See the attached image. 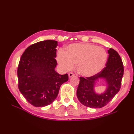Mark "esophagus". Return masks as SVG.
<instances>
[{
  "instance_id": "1",
  "label": "esophagus",
  "mask_w": 134,
  "mask_h": 134,
  "mask_svg": "<svg viewBox=\"0 0 134 134\" xmlns=\"http://www.w3.org/2000/svg\"><path fill=\"white\" fill-rule=\"evenodd\" d=\"M75 75V74L74 73H72V72H70L69 74V77L70 78H71L72 76H74Z\"/></svg>"
}]
</instances>
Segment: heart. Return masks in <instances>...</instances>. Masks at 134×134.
<instances>
[{"label":"heart","mask_w":134,"mask_h":134,"mask_svg":"<svg viewBox=\"0 0 134 134\" xmlns=\"http://www.w3.org/2000/svg\"><path fill=\"white\" fill-rule=\"evenodd\" d=\"M58 63L62 69L71 70L77 64V70L86 77L96 75L104 69L107 53L104 49L89 43L69 45L65 52L60 50L57 55Z\"/></svg>","instance_id":"obj_1"}]
</instances>
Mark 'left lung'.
<instances>
[{
  "mask_svg": "<svg viewBox=\"0 0 134 134\" xmlns=\"http://www.w3.org/2000/svg\"><path fill=\"white\" fill-rule=\"evenodd\" d=\"M109 56L105 67L99 73L90 77H80L76 96L82 104L89 108H100L105 106L114 97L120 89L124 74V67L119 53L112 48L108 51ZM103 79L107 87L103 93L95 92L97 81Z\"/></svg>",
  "mask_w": 134,
  "mask_h": 134,
  "instance_id": "left-lung-1",
  "label": "left lung"
}]
</instances>
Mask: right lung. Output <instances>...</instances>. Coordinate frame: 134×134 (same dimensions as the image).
Masks as SVG:
<instances>
[{
	"label": "right lung",
	"instance_id": "obj_1",
	"mask_svg": "<svg viewBox=\"0 0 134 134\" xmlns=\"http://www.w3.org/2000/svg\"><path fill=\"white\" fill-rule=\"evenodd\" d=\"M58 41L44 40L31 45L21 56L17 70L20 92L30 104L43 107L52 103L67 74L55 71Z\"/></svg>",
	"mask_w": 134,
	"mask_h": 134
}]
</instances>
